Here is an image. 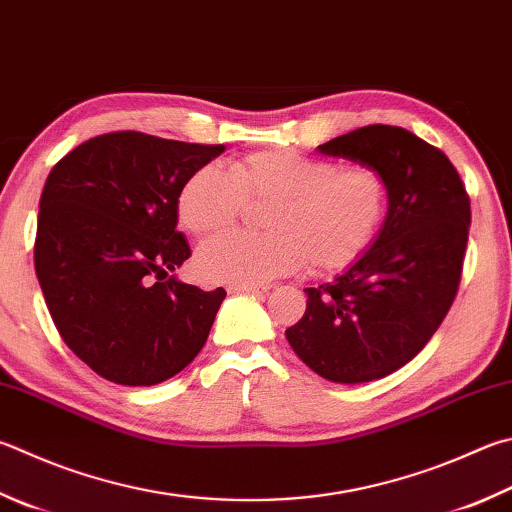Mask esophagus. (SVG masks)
Segmentation results:
<instances>
[{"label":"esophagus","mask_w":512,"mask_h":512,"mask_svg":"<svg viewBox=\"0 0 512 512\" xmlns=\"http://www.w3.org/2000/svg\"><path fill=\"white\" fill-rule=\"evenodd\" d=\"M268 288V284H228V293H264Z\"/></svg>","instance_id":"34e87169"}]
</instances>
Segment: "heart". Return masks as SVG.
I'll return each mask as SVG.
<instances>
[{
  "instance_id": "obj_1",
  "label": "heart",
  "mask_w": 512,
  "mask_h": 512,
  "mask_svg": "<svg viewBox=\"0 0 512 512\" xmlns=\"http://www.w3.org/2000/svg\"><path fill=\"white\" fill-rule=\"evenodd\" d=\"M268 203L262 237L228 235L199 250L212 282L259 284L300 271L338 273L374 246L389 212V183L374 165H340L288 150L250 152L224 172L201 167L179 190L176 212L190 235L208 239L239 224L246 206Z\"/></svg>"
}]
</instances>
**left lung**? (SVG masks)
Listing matches in <instances>:
<instances>
[{"mask_svg":"<svg viewBox=\"0 0 512 512\" xmlns=\"http://www.w3.org/2000/svg\"><path fill=\"white\" fill-rule=\"evenodd\" d=\"M322 154L378 167L389 212L376 244L345 275L309 295L286 340L333 383H369L401 369L439 329L457 297L470 197L439 147L403 127L367 125L320 145Z\"/></svg>","mask_w":512,"mask_h":512,"instance_id":"obj_1","label":"left lung"}]
</instances>
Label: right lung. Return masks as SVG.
<instances>
[{"instance_id":"add662e5","label":"right lung","mask_w":512,"mask_h":512,"mask_svg":"<svg viewBox=\"0 0 512 512\" xmlns=\"http://www.w3.org/2000/svg\"><path fill=\"white\" fill-rule=\"evenodd\" d=\"M224 150L100 134L62 156L44 183L37 280L67 347L111 383H163L206 345L226 291L170 275L192 255L176 230V199Z\"/></svg>"}]
</instances>
